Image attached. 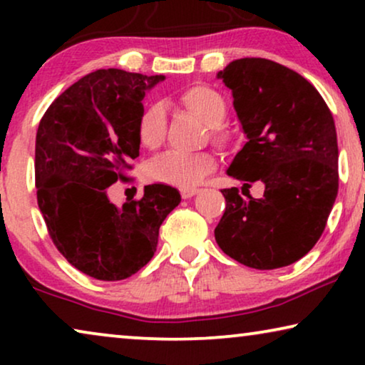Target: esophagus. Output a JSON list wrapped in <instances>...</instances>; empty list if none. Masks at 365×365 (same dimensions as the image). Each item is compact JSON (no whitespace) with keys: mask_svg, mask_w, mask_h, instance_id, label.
I'll return each instance as SVG.
<instances>
[{"mask_svg":"<svg viewBox=\"0 0 365 365\" xmlns=\"http://www.w3.org/2000/svg\"><path fill=\"white\" fill-rule=\"evenodd\" d=\"M194 194H197V189H196V187H182V189H181V196H182L184 199L192 197Z\"/></svg>","mask_w":365,"mask_h":365,"instance_id":"34e87169","label":"esophagus"}]
</instances>
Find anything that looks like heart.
I'll use <instances>...</instances> for the list:
<instances>
[{"label":"heart","mask_w":365,"mask_h":365,"mask_svg":"<svg viewBox=\"0 0 365 365\" xmlns=\"http://www.w3.org/2000/svg\"><path fill=\"white\" fill-rule=\"evenodd\" d=\"M176 101L184 109L196 114L204 123L209 124V134L212 141L226 144L229 131L224 126V118L227 114L226 99L217 89L207 84H192L184 88L176 96ZM166 109L161 103L144 104L138 116L136 134L141 146L146 149H158L166 136ZM216 168V156L211 151L201 153H179L168 151L154 158L148 164V176L159 182L174 184V186L191 187L201 182Z\"/></svg>","instance_id":"1"}]
</instances>
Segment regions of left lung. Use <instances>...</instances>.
Wrapping results in <instances>:
<instances>
[{
  "label": "left lung",
  "mask_w": 365,
  "mask_h": 365,
  "mask_svg": "<svg viewBox=\"0 0 365 365\" xmlns=\"http://www.w3.org/2000/svg\"><path fill=\"white\" fill-rule=\"evenodd\" d=\"M217 78L232 91L247 143L227 169L244 181L245 196L222 189L226 209L214 236L244 266H289L316 246L337 197L332 113L306 78L271 59H236ZM256 180L264 184L261 200L247 191Z\"/></svg>",
  "instance_id": "1"
}]
</instances>
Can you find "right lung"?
<instances>
[{"label":"right lung","instance_id":"right-lung-1","mask_svg":"<svg viewBox=\"0 0 365 365\" xmlns=\"http://www.w3.org/2000/svg\"><path fill=\"white\" fill-rule=\"evenodd\" d=\"M164 76L109 68L89 73L51 103L34 149L38 206L66 261L99 281H121L146 266L159 227L181 202L178 189L149 184L118 209L108 189L128 181L139 156L143 98Z\"/></svg>","mask_w":365,"mask_h":365}]
</instances>
